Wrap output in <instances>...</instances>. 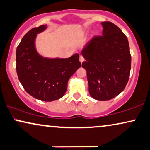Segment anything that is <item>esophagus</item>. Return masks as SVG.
<instances>
[{"mask_svg":"<svg viewBox=\"0 0 150 150\" xmlns=\"http://www.w3.org/2000/svg\"><path fill=\"white\" fill-rule=\"evenodd\" d=\"M80 62L81 63H83V61H84V58H83V56L82 55H80Z\"/></svg>","mask_w":150,"mask_h":150,"instance_id":"1","label":"esophagus"}]
</instances>
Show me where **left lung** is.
<instances>
[{
    "instance_id": "1",
    "label": "left lung",
    "mask_w": 150,
    "mask_h": 150,
    "mask_svg": "<svg viewBox=\"0 0 150 150\" xmlns=\"http://www.w3.org/2000/svg\"><path fill=\"white\" fill-rule=\"evenodd\" d=\"M102 36H96L83 48L89 92L98 100H109L124 90L131 69L127 38L114 23L102 22Z\"/></svg>"
}]
</instances>
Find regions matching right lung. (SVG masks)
Here are the masks:
<instances>
[{
    "label": "right lung",
    "mask_w": 150,
    "mask_h": 150,
    "mask_svg": "<svg viewBox=\"0 0 150 150\" xmlns=\"http://www.w3.org/2000/svg\"><path fill=\"white\" fill-rule=\"evenodd\" d=\"M46 28L44 25L34 28L23 36L16 49V72L29 94L42 101H53L65 94L68 80L81 63L79 54L68 58H47L37 52V34Z\"/></svg>",
    "instance_id": "1"
}]
</instances>
